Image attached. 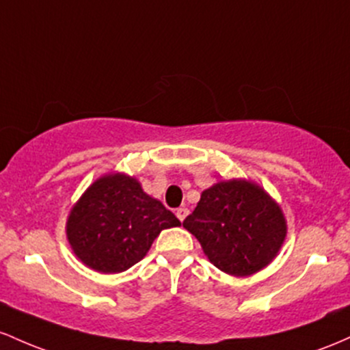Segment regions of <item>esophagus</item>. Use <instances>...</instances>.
<instances>
[{
	"label": "esophagus",
	"mask_w": 350,
	"mask_h": 350,
	"mask_svg": "<svg viewBox=\"0 0 350 350\" xmlns=\"http://www.w3.org/2000/svg\"><path fill=\"white\" fill-rule=\"evenodd\" d=\"M187 215H188V208H185V206H182L176 210V218H178L180 221H183V219L187 218Z\"/></svg>",
	"instance_id": "esophagus-1"
}]
</instances>
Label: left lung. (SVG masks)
<instances>
[{
    "label": "left lung",
    "mask_w": 350,
    "mask_h": 350,
    "mask_svg": "<svg viewBox=\"0 0 350 350\" xmlns=\"http://www.w3.org/2000/svg\"><path fill=\"white\" fill-rule=\"evenodd\" d=\"M183 226L208 260L233 276H250L269 265L286 237L281 208L245 180L219 182L203 191Z\"/></svg>",
    "instance_id": "obj_1"
}]
</instances>
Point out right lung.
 Masks as SVG:
<instances>
[{"label":"right lung","instance_id":"add662e5","mask_svg":"<svg viewBox=\"0 0 350 350\" xmlns=\"http://www.w3.org/2000/svg\"><path fill=\"white\" fill-rule=\"evenodd\" d=\"M180 219L144 193L135 178L102 176L70 210L68 239L77 258L99 273H122L144 260L154 239Z\"/></svg>","mask_w":350,"mask_h":350}]
</instances>
